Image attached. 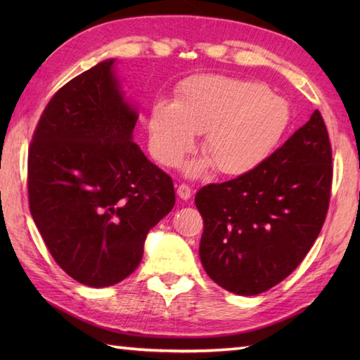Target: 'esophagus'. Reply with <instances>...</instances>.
Masks as SVG:
<instances>
[{"mask_svg": "<svg viewBox=\"0 0 360 360\" xmlns=\"http://www.w3.org/2000/svg\"><path fill=\"white\" fill-rule=\"evenodd\" d=\"M176 192H178V196L181 200H188V198L192 196V188H190L187 184H179Z\"/></svg>", "mask_w": 360, "mask_h": 360, "instance_id": "34e87169", "label": "esophagus"}]
</instances>
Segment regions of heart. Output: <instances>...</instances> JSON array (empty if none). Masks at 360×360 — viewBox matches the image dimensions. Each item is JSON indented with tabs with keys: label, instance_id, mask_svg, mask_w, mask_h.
Here are the masks:
<instances>
[{
	"label": "heart",
	"instance_id": "1",
	"mask_svg": "<svg viewBox=\"0 0 360 360\" xmlns=\"http://www.w3.org/2000/svg\"><path fill=\"white\" fill-rule=\"evenodd\" d=\"M292 119L289 103L262 82L195 75L176 89L174 101H158L148 112L150 148L173 167L204 133L202 151L221 174L240 176L272 155ZM207 162L187 167L201 172Z\"/></svg>",
	"mask_w": 360,
	"mask_h": 360
}]
</instances>
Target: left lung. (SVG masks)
Returning a JSON list of instances; mask_svg holds the SVG:
<instances>
[{
	"label": "left lung",
	"mask_w": 360,
	"mask_h": 360,
	"mask_svg": "<svg viewBox=\"0 0 360 360\" xmlns=\"http://www.w3.org/2000/svg\"><path fill=\"white\" fill-rule=\"evenodd\" d=\"M331 143L316 110L254 170L202 187L200 257L221 288L257 295L285 280L325 223L333 181Z\"/></svg>",
	"instance_id": "left-lung-1"
}]
</instances>
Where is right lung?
<instances>
[{
    "label": "right lung",
    "instance_id": "1",
    "mask_svg": "<svg viewBox=\"0 0 360 360\" xmlns=\"http://www.w3.org/2000/svg\"><path fill=\"white\" fill-rule=\"evenodd\" d=\"M108 58L68 82L29 147V207L51 255L82 285L106 288L139 266L147 233L174 205L170 176L133 142L139 117Z\"/></svg>",
    "mask_w": 360,
    "mask_h": 360
}]
</instances>
